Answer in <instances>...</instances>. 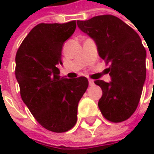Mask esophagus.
Returning <instances> with one entry per match:
<instances>
[{"label": "esophagus", "mask_w": 154, "mask_h": 154, "mask_svg": "<svg viewBox=\"0 0 154 154\" xmlns=\"http://www.w3.org/2000/svg\"><path fill=\"white\" fill-rule=\"evenodd\" d=\"M88 82H89V85H90V86H93V85H94V82L93 79H89Z\"/></svg>", "instance_id": "esophagus-1"}]
</instances>
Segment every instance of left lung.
<instances>
[{
	"label": "left lung",
	"mask_w": 154,
	"mask_h": 154,
	"mask_svg": "<svg viewBox=\"0 0 154 154\" xmlns=\"http://www.w3.org/2000/svg\"><path fill=\"white\" fill-rule=\"evenodd\" d=\"M79 29L96 44L99 56L109 65V83L95 80L103 90L98 107L111 122H121L132 116L141 98L146 77V51L138 34L119 17H94L77 22Z\"/></svg>",
	"instance_id": "1"
}]
</instances>
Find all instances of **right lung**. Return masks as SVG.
<instances>
[{"label": "right lung", "instance_id": "add662e5", "mask_svg": "<svg viewBox=\"0 0 154 154\" xmlns=\"http://www.w3.org/2000/svg\"><path fill=\"white\" fill-rule=\"evenodd\" d=\"M76 21L35 26L16 54L15 75L20 95L37 122L50 131L63 133L77 123V106L88 87L85 77L60 76L63 44L76 30Z\"/></svg>", "mask_w": 154, "mask_h": 154}]
</instances>
